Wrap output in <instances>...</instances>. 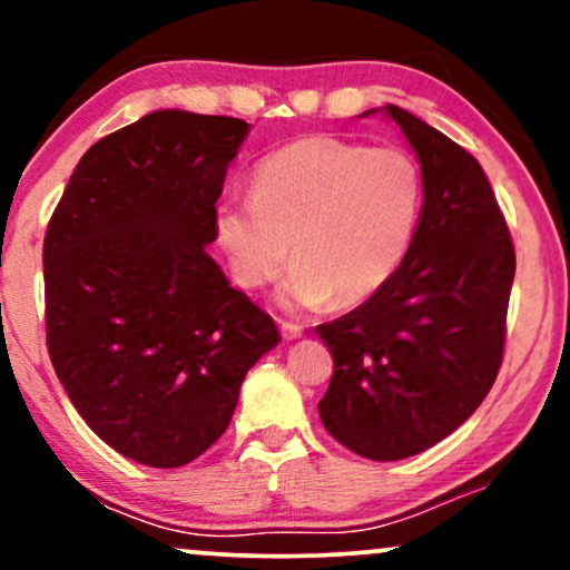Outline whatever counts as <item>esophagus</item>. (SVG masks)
Listing matches in <instances>:
<instances>
[{
	"label": "esophagus",
	"mask_w": 570,
	"mask_h": 570,
	"mask_svg": "<svg viewBox=\"0 0 570 570\" xmlns=\"http://www.w3.org/2000/svg\"><path fill=\"white\" fill-rule=\"evenodd\" d=\"M281 335H284V340H297L303 337V326L292 322H281Z\"/></svg>",
	"instance_id": "obj_1"
}]
</instances>
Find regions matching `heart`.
Here are the masks:
<instances>
[{
  "label": "heart",
  "instance_id": "1",
  "mask_svg": "<svg viewBox=\"0 0 570 570\" xmlns=\"http://www.w3.org/2000/svg\"><path fill=\"white\" fill-rule=\"evenodd\" d=\"M423 206L426 179L407 149L311 136L259 160L252 195L217 203L214 235L246 289L276 281L294 257L286 303L358 305L404 265Z\"/></svg>",
  "mask_w": 570,
  "mask_h": 570
}]
</instances>
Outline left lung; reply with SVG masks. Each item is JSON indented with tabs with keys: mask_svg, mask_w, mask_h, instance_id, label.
<instances>
[{
	"mask_svg": "<svg viewBox=\"0 0 570 570\" xmlns=\"http://www.w3.org/2000/svg\"><path fill=\"white\" fill-rule=\"evenodd\" d=\"M385 115L415 149L426 206L391 284L316 326L335 358L318 415L356 455L402 461L453 434L495 383L514 244L474 155L394 104Z\"/></svg>",
	"mask_w": 570,
	"mask_h": 570,
	"instance_id": "8db88e82",
	"label": "left lung"
}]
</instances>
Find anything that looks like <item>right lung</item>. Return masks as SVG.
Listing matches in <instances>:
<instances>
[{"label": "right lung", "instance_id": "obj_1", "mask_svg": "<svg viewBox=\"0 0 570 570\" xmlns=\"http://www.w3.org/2000/svg\"><path fill=\"white\" fill-rule=\"evenodd\" d=\"M238 117L160 109L96 141L45 233L58 381L109 448L155 469L206 453L276 322L208 254Z\"/></svg>", "mask_w": 570, "mask_h": 570}]
</instances>
